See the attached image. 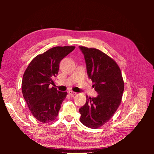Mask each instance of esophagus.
Segmentation results:
<instances>
[{"mask_svg": "<svg viewBox=\"0 0 154 154\" xmlns=\"http://www.w3.org/2000/svg\"><path fill=\"white\" fill-rule=\"evenodd\" d=\"M69 94L71 95V96H75V95H77V93H76V92H72V91H71V90L69 91Z\"/></svg>", "mask_w": 154, "mask_h": 154, "instance_id": "1", "label": "esophagus"}]
</instances>
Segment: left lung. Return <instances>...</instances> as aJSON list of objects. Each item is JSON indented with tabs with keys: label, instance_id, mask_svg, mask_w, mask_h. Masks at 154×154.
I'll use <instances>...</instances> for the list:
<instances>
[{
	"label": "left lung",
	"instance_id": "left-lung-1",
	"mask_svg": "<svg viewBox=\"0 0 154 154\" xmlns=\"http://www.w3.org/2000/svg\"><path fill=\"white\" fill-rule=\"evenodd\" d=\"M84 55L87 72L98 95L88 98L79 109L80 122L96 129L110 119L120 105L124 89L121 70L111 57L96 48L79 46Z\"/></svg>",
	"mask_w": 154,
	"mask_h": 154
}]
</instances>
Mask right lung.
Masks as SVG:
<instances>
[{"label": "right lung", "mask_w": 154, "mask_h": 154, "mask_svg": "<svg viewBox=\"0 0 154 154\" xmlns=\"http://www.w3.org/2000/svg\"><path fill=\"white\" fill-rule=\"evenodd\" d=\"M75 46L54 47L33 58L23 75L22 91L29 110L43 123H49L58 116L67 92H60L49 85L59 71L60 62Z\"/></svg>", "instance_id": "1"}]
</instances>
